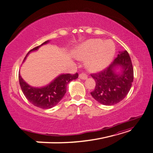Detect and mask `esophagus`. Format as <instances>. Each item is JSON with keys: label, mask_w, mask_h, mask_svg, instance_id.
Returning a JSON list of instances; mask_svg holds the SVG:
<instances>
[{"label": "esophagus", "mask_w": 153, "mask_h": 153, "mask_svg": "<svg viewBox=\"0 0 153 153\" xmlns=\"http://www.w3.org/2000/svg\"><path fill=\"white\" fill-rule=\"evenodd\" d=\"M79 78L81 79L85 80V79L88 78V76H87V75H85L84 74H79Z\"/></svg>", "instance_id": "esophagus-1"}]
</instances>
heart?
Wrapping results in <instances>:
<instances>
[{
  "label": "heart",
  "mask_w": 153,
  "mask_h": 153,
  "mask_svg": "<svg viewBox=\"0 0 153 153\" xmlns=\"http://www.w3.org/2000/svg\"><path fill=\"white\" fill-rule=\"evenodd\" d=\"M74 56L87 59L86 67L91 72H100L106 69L115 56L116 47L111 41L89 39L75 48Z\"/></svg>",
  "instance_id": "b5f03b06"
}]
</instances>
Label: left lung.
<instances>
[{
	"label": "left lung",
	"mask_w": 153,
	"mask_h": 153,
	"mask_svg": "<svg viewBox=\"0 0 153 153\" xmlns=\"http://www.w3.org/2000/svg\"><path fill=\"white\" fill-rule=\"evenodd\" d=\"M95 81L91 96L104 105L120 102L130 91L133 82V68L126 50L119 52L117 57L109 66L99 74H91Z\"/></svg>",
	"instance_id": "left-lung-1"
}]
</instances>
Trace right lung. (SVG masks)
I'll use <instances>...</instances> for the list:
<instances>
[{"label": "right lung", "mask_w": 153, "mask_h": 153, "mask_svg": "<svg viewBox=\"0 0 153 153\" xmlns=\"http://www.w3.org/2000/svg\"><path fill=\"white\" fill-rule=\"evenodd\" d=\"M50 42V40L44 42L40 46L34 48L27 53L24 59L25 62L27 56L32 52L37 51L43 45ZM78 74H62L53 79L48 84L42 87H33L22 79L19 72V79L21 89L27 100L34 106L41 109H50L56 106L66 93L67 85L72 80L76 79Z\"/></svg>", "instance_id": "add662e5"}]
</instances>
